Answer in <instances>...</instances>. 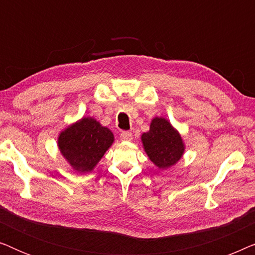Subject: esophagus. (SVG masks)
I'll return each instance as SVG.
<instances>
[{"mask_svg":"<svg viewBox=\"0 0 255 255\" xmlns=\"http://www.w3.org/2000/svg\"><path fill=\"white\" fill-rule=\"evenodd\" d=\"M121 139L124 141H131L132 140V133L128 131H124L121 133Z\"/></svg>","mask_w":255,"mask_h":255,"instance_id":"1","label":"esophagus"}]
</instances>
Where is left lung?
<instances>
[{
  "label": "left lung",
  "mask_w": 255,
  "mask_h": 255,
  "mask_svg": "<svg viewBox=\"0 0 255 255\" xmlns=\"http://www.w3.org/2000/svg\"><path fill=\"white\" fill-rule=\"evenodd\" d=\"M141 142L149 160L159 169L176 165L186 149L179 131L163 117L153 118L148 132L141 134Z\"/></svg>",
  "instance_id": "left-lung-1"
}]
</instances>
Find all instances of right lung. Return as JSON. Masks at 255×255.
<instances>
[{
    "instance_id": "right-lung-1",
    "label": "right lung",
    "mask_w": 255,
    "mask_h": 255,
    "mask_svg": "<svg viewBox=\"0 0 255 255\" xmlns=\"http://www.w3.org/2000/svg\"><path fill=\"white\" fill-rule=\"evenodd\" d=\"M114 133L93 117H82L60 132L58 147L66 161L79 173L95 168L111 145Z\"/></svg>"
}]
</instances>
